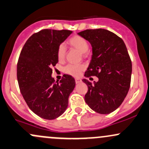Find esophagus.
I'll return each mask as SVG.
<instances>
[{
  "label": "esophagus",
  "instance_id": "obj_1",
  "mask_svg": "<svg viewBox=\"0 0 149 149\" xmlns=\"http://www.w3.org/2000/svg\"><path fill=\"white\" fill-rule=\"evenodd\" d=\"M75 81H76V84H79L81 82V79H75Z\"/></svg>",
  "mask_w": 149,
  "mask_h": 149
}]
</instances>
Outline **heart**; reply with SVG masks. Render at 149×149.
<instances>
[{"mask_svg":"<svg viewBox=\"0 0 149 149\" xmlns=\"http://www.w3.org/2000/svg\"><path fill=\"white\" fill-rule=\"evenodd\" d=\"M68 43L70 46L76 48L80 52L82 53L83 56H85L86 52L88 50L89 45L87 40L84 38L80 36H74L68 39ZM65 47L63 44L59 45L57 49V58L59 62H63L65 59ZM85 69V65L84 64H68L64 68L63 71L66 74L74 77H79L82 73V71Z\"/></svg>","mask_w":149,"mask_h":149,"instance_id":"1","label":"heart"}]
</instances>
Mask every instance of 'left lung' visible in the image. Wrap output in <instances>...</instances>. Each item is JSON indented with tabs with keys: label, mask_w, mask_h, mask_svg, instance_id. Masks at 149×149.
Masks as SVG:
<instances>
[{
	"label": "left lung",
	"mask_w": 149,
	"mask_h": 149,
	"mask_svg": "<svg viewBox=\"0 0 149 149\" xmlns=\"http://www.w3.org/2000/svg\"><path fill=\"white\" fill-rule=\"evenodd\" d=\"M92 46L93 55L84 76H96L98 81L88 86L85 101L94 111L110 113L118 109L131 85L132 63L123 40L113 33L102 29L79 33Z\"/></svg>",
	"instance_id": "1"
}]
</instances>
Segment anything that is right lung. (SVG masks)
Returning a JSON list of instances; mask_svg holds the SVG:
<instances>
[{"instance_id":"add662e5","label":"right lung","mask_w":149,"mask_h":149,"mask_svg":"<svg viewBox=\"0 0 149 149\" xmlns=\"http://www.w3.org/2000/svg\"><path fill=\"white\" fill-rule=\"evenodd\" d=\"M71 33L41 30L28 39L18 58L17 79L21 94L29 109L44 119H55L63 113L76 85L69 75H64L59 82L51 77L52 67L58 62V47Z\"/></svg>"}]
</instances>
